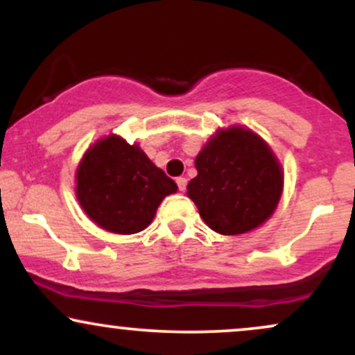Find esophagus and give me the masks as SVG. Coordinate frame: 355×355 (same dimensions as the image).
<instances>
[{
    "mask_svg": "<svg viewBox=\"0 0 355 355\" xmlns=\"http://www.w3.org/2000/svg\"><path fill=\"white\" fill-rule=\"evenodd\" d=\"M177 185H178V190L185 191V189H187V178L185 177H178L177 178Z\"/></svg>",
    "mask_w": 355,
    "mask_h": 355,
    "instance_id": "1",
    "label": "esophagus"
}]
</instances>
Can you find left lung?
I'll return each mask as SVG.
<instances>
[{"instance_id": "1", "label": "left lung", "mask_w": 355, "mask_h": 355, "mask_svg": "<svg viewBox=\"0 0 355 355\" xmlns=\"http://www.w3.org/2000/svg\"><path fill=\"white\" fill-rule=\"evenodd\" d=\"M187 185L203 222L222 235H240L270 218L284 190L275 153L250 128H218L195 158Z\"/></svg>"}]
</instances>
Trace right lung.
<instances>
[{"label":"right lung","mask_w":355,"mask_h":355,"mask_svg":"<svg viewBox=\"0 0 355 355\" xmlns=\"http://www.w3.org/2000/svg\"><path fill=\"white\" fill-rule=\"evenodd\" d=\"M75 180L85 214L101 229L120 235L145 230L162 200L178 190L140 146L115 133L85 152Z\"/></svg>","instance_id":"1"}]
</instances>
